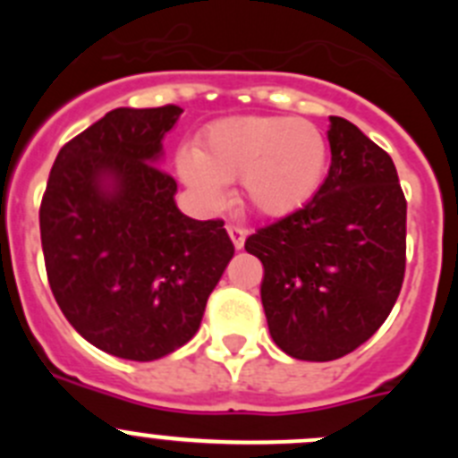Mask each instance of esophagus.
I'll list each match as a JSON object with an SVG mask.
<instances>
[{
    "mask_svg": "<svg viewBox=\"0 0 458 458\" xmlns=\"http://www.w3.org/2000/svg\"><path fill=\"white\" fill-rule=\"evenodd\" d=\"M226 233H229V238H232L233 248H236V250H241L242 245H245V229L229 225V226H226Z\"/></svg>",
    "mask_w": 458,
    "mask_h": 458,
    "instance_id": "esophagus-1",
    "label": "esophagus"
}]
</instances>
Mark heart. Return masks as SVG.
<instances>
[{
  "label": "heart",
  "instance_id": "b5f03b06",
  "mask_svg": "<svg viewBox=\"0 0 458 458\" xmlns=\"http://www.w3.org/2000/svg\"><path fill=\"white\" fill-rule=\"evenodd\" d=\"M327 144L317 125L289 116H226L206 125L194 151H181L176 172L204 208L225 204L241 181V199L264 217H284L317 194Z\"/></svg>",
  "mask_w": 458,
  "mask_h": 458
}]
</instances>
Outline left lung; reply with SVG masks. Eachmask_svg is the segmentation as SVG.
Instances as JSON below:
<instances>
[{
  "label": "left lung",
  "instance_id": "8db88e82",
  "mask_svg": "<svg viewBox=\"0 0 458 458\" xmlns=\"http://www.w3.org/2000/svg\"><path fill=\"white\" fill-rule=\"evenodd\" d=\"M330 172L291 216L259 229L261 302L286 355L327 362L383 326L406 270V199L394 163L342 116H330Z\"/></svg>",
  "mask_w": 458,
  "mask_h": 458
}]
</instances>
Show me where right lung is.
<instances>
[{"mask_svg": "<svg viewBox=\"0 0 458 458\" xmlns=\"http://www.w3.org/2000/svg\"><path fill=\"white\" fill-rule=\"evenodd\" d=\"M183 109L116 107L59 151L40 204L47 279L96 349L148 362L199 330L233 245L222 220H192L160 169Z\"/></svg>", "mask_w": 458, "mask_h": 458, "instance_id": "1", "label": "right lung"}]
</instances>
